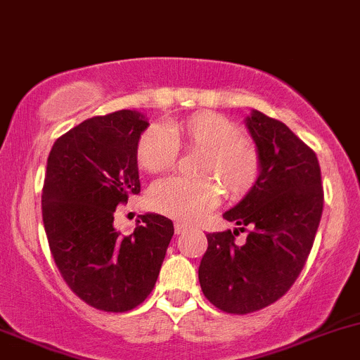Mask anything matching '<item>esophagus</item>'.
<instances>
[{"label": "esophagus", "mask_w": 360, "mask_h": 360, "mask_svg": "<svg viewBox=\"0 0 360 360\" xmlns=\"http://www.w3.org/2000/svg\"><path fill=\"white\" fill-rule=\"evenodd\" d=\"M187 230H188L187 223H184V221H176V223H175V233H176V235L184 233V231H187Z\"/></svg>", "instance_id": "1"}]
</instances>
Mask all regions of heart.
I'll list each match as a JSON object with an SVG mask.
<instances>
[{
	"instance_id": "obj_1",
	"label": "heart",
	"mask_w": 360,
	"mask_h": 360,
	"mask_svg": "<svg viewBox=\"0 0 360 360\" xmlns=\"http://www.w3.org/2000/svg\"><path fill=\"white\" fill-rule=\"evenodd\" d=\"M179 148L199 149L197 179L168 176L150 187L149 206L181 221H194L221 199L238 200L256 187L262 161L259 148L242 135V127L225 115L200 111L168 127H149L135 144V160L149 173L169 169Z\"/></svg>"
}]
</instances>
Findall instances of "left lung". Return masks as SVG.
Instances as JSON below:
<instances>
[{"instance_id":"obj_1","label":"left lung","mask_w":360,"mask_h":360,"mask_svg":"<svg viewBox=\"0 0 360 360\" xmlns=\"http://www.w3.org/2000/svg\"><path fill=\"white\" fill-rule=\"evenodd\" d=\"M247 127L261 153L256 187L223 218L248 231L207 233L199 266L206 299L228 314L264 309L288 292L314 243L324 192L316 153L280 120L254 110Z\"/></svg>"}]
</instances>
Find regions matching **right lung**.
Instances as JSON below:
<instances>
[{"label":"right lung","mask_w":360,"mask_h":360,"mask_svg":"<svg viewBox=\"0 0 360 360\" xmlns=\"http://www.w3.org/2000/svg\"><path fill=\"white\" fill-rule=\"evenodd\" d=\"M149 123L137 111L94 117L56 139L42 187V221L61 276L104 312L144 302L173 237V221L139 216L134 233L115 230V210L141 192L135 144Z\"/></svg>","instance_id":"obj_1"}]
</instances>
